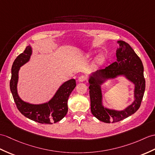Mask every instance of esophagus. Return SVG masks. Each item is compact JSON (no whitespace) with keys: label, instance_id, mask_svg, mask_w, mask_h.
Returning <instances> with one entry per match:
<instances>
[{"label":"esophagus","instance_id":"34e87169","mask_svg":"<svg viewBox=\"0 0 155 155\" xmlns=\"http://www.w3.org/2000/svg\"><path fill=\"white\" fill-rule=\"evenodd\" d=\"M78 80L79 82H84L86 80V77L85 76V75H81V76L78 77Z\"/></svg>","mask_w":155,"mask_h":155}]
</instances>
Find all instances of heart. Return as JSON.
<instances>
[{"label": "heart", "instance_id": "obj_1", "mask_svg": "<svg viewBox=\"0 0 155 155\" xmlns=\"http://www.w3.org/2000/svg\"><path fill=\"white\" fill-rule=\"evenodd\" d=\"M98 63H101V59H99V60L98 61Z\"/></svg>", "mask_w": 155, "mask_h": 155}]
</instances>
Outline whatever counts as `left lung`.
Returning <instances> with one entry per match:
<instances>
[{
    "instance_id": "8db88e82",
    "label": "left lung",
    "mask_w": 155,
    "mask_h": 155,
    "mask_svg": "<svg viewBox=\"0 0 155 155\" xmlns=\"http://www.w3.org/2000/svg\"><path fill=\"white\" fill-rule=\"evenodd\" d=\"M117 43L120 44V48L116 51L117 61L110 64L105 69L96 71L94 76L89 79L91 112L100 121L107 124L123 120L135 113L141 106L145 90L141 60L127 43L123 41H118ZM122 74L135 84V101L123 111L107 109L101 104L100 84L106 79Z\"/></svg>"
}]
</instances>
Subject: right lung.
<instances>
[{"label": "right lung", "instance_id": "1", "mask_svg": "<svg viewBox=\"0 0 155 155\" xmlns=\"http://www.w3.org/2000/svg\"><path fill=\"white\" fill-rule=\"evenodd\" d=\"M31 54V49L30 46H28L24 51L16 57L12 66L10 88L14 102L20 113L31 120L45 124L56 123L66 116L68 111V98L76 86V81L74 79H71L64 82L48 103L34 105L22 101L17 93L18 71L20 67L30 59Z\"/></svg>", "mask_w": 155, "mask_h": 155}]
</instances>
